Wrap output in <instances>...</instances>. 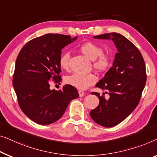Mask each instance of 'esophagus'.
<instances>
[{
    "label": "esophagus",
    "instance_id": "34e87169",
    "mask_svg": "<svg viewBox=\"0 0 157 157\" xmlns=\"http://www.w3.org/2000/svg\"><path fill=\"white\" fill-rule=\"evenodd\" d=\"M78 92H79V97H83L84 95H85V92H84L83 91H82V90H79Z\"/></svg>",
    "mask_w": 157,
    "mask_h": 157
}]
</instances>
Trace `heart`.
<instances>
[{
    "label": "heart",
    "mask_w": 157,
    "mask_h": 157,
    "mask_svg": "<svg viewBox=\"0 0 157 157\" xmlns=\"http://www.w3.org/2000/svg\"><path fill=\"white\" fill-rule=\"evenodd\" d=\"M78 49L87 56L88 58L92 59V66L98 71H106L111 67L112 57L108 52H102L103 49L98 44L94 42L87 41L80 44ZM70 54L63 52L59 58V65L62 69L69 70ZM65 82L67 85L79 90H86L96 82V76L92 73L82 74L78 72L70 75L66 77Z\"/></svg>",
    "instance_id": "1"
}]
</instances>
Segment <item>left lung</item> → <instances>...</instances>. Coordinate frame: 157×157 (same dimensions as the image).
I'll use <instances>...</instances> for the list:
<instances>
[{
  "instance_id": "8db88e82",
  "label": "left lung",
  "mask_w": 157,
  "mask_h": 157,
  "mask_svg": "<svg viewBox=\"0 0 157 157\" xmlns=\"http://www.w3.org/2000/svg\"><path fill=\"white\" fill-rule=\"evenodd\" d=\"M94 37L112 39L117 48L113 66L96 85L105 90L109 98L107 100L105 93L100 95L92 92L100 99V104L90 111L96 123L112 127L127 118L140 102L147 81L145 63L138 48L120 33H111Z\"/></svg>"
}]
</instances>
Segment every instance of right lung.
I'll list each match as a JSON object with an SVG mask.
<instances>
[{"instance_id": "right-lung-1", "label": "right lung", "mask_w": 157, "mask_h": 157, "mask_svg": "<svg viewBox=\"0 0 157 157\" xmlns=\"http://www.w3.org/2000/svg\"><path fill=\"white\" fill-rule=\"evenodd\" d=\"M70 35L49 33L35 37L23 46L15 62L13 85L23 113L41 125L56 122L70 101L79 98L75 87L66 85L57 91L50 80L61 81V50L75 40Z\"/></svg>"}]
</instances>
